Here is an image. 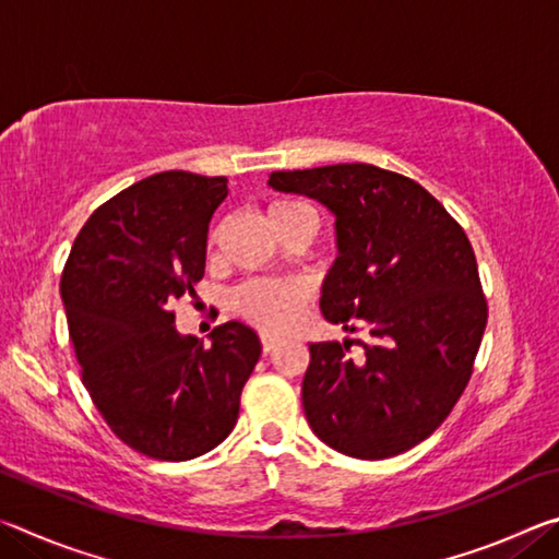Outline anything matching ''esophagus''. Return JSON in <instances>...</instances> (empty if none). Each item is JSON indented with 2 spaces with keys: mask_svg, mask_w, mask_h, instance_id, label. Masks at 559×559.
<instances>
[{
  "mask_svg": "<svg viewBox=\"0 0 559 559\" xmlns=\"http://www.w3.org/2000/svg\"><path fill=\"white\" fill-rule=\"evenodd\" d=\"M281 345V340L278 337H273V335H261V347H263V353H273V349H276Z\"/></svg>",
  "mask_w": 559,
  "mask_h": 559,
  "instance_id": "34e87169",
  "label": "esophagus"
}]
</instances>
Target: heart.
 <instances>
[{
	"label": "heart",
	"mask_w": 559,
	"mask_h": 559,
	"mask_svg": "<svg viewBox=\"0 0 559 559\" xmlns=\"http://www.w3.org/2000/svg\"><path fill=\"white\" fill-rule=\"evenodd\" d=\"M269 224L273 226L281 239L286 236L293 226L302 219H310V210L298 202H271L269 210ZM224 226H214L206 239V249L210 253L219 246ZM308 300V286L296 278H257L243 283L241 288L234 293V310L251 325H257L266 333H286L300 316L302 306Z\"/></svg>",
	"instance_id": "b5f03b06"
}]
</instances>
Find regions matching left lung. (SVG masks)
<instances>
[{
	"label": "left lung",
	"mask_w": 559,
	"mask_h": 559,
	"mask_svg": "<svg viewBox=\"0 0 559 559\" xmlns=\"http://www.w3.org/2000/svg\"><path fill=\"white\" fill-rule=\"evenodd\" d=\"M278 192L335 214L337 259L320 296L325 320L372 343H313L302 409L320 441L377 461L431 437L466 390L488 306L461 224L414 179L353 163L271 173Z\"/></svg>",
	"instance_id": "1"
}]
</instances>
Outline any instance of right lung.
<instances>
[{
	"mask_svg": "<svg viewBox=\"0 0 559 559\" xmlns=\"http://www.w3.org/2000/svg\"><path fill=\"white\" fill-rule=\"evenodd\" d=\"M226 177L169 169L140 179L83 224L61 276L83 384L116 437L157 461H189L229 437L261 357L239 320L212 345L179 335L173 302L204 276L206 231Z\"/></svg>",
	"mask_w": 559,
	"mask_h": 559,
	"instance_id": "add662e5",
	"label": "right lung"
}]
</instances>
